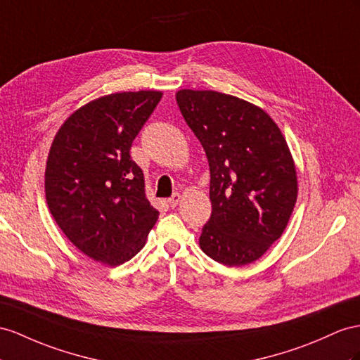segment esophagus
I'll return each instance as SVG.
<instances>
[{
  "label": "esophagus",
  "mask_w": 360,
  "mask_h": 360,
  "mask_svg": "<svg viewBox=\"0 0 360 360\" xmlns=\"http://www.w3.org/2000/svg\"><path fill=\"white\" fill-rule=\"evenodd\" d=\"M179 200H181V195H179V193H174V195H173L172 198L167 199V204H169L172 208H174V207H176V205L179 204Z\"/></svg>",
  "instance_id": "esophagus-1"
}]
</instances>
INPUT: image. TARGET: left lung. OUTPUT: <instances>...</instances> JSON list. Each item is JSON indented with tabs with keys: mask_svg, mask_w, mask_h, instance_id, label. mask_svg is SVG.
<instances>
[{
	"mask_svg": "<svg viewBox=\"0 0 360 360\" xmlns=\"http://www.w3.org/2000/svg\"><path fill=\"white\" fill-rule=\"evenodd\" d=\"M176 101L210 164L213 211L200 250L226 266L259 260L284 233L298 196L284 135L266 110L236 96L181 89Z\"/></svg>",
	"mask_w": 360,
	"mask_h": 360,
	"instance_id": "left-lung-1",
	"label": "left lung"
}]
</instances>
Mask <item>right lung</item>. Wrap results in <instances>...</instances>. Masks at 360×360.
Listing matches in <instances>:
<instances>
[{
	"mask_svg": "<svg viewBox=\"0 0 360 360\" xmlns=\"http://www.w3.org/2000/svg\"><path fill=\"white\" fill-rule=\"evenodd\" d=\"M161 97V91H123L94 98L54 135L45 165L47 205L68 240L92 260H131L158 220L129 150Z\"/></svg>",
	"mask_w": 360,
	"mask_h": 360,
	"instance_id": "add662e5",
	"label": "right lung"
}]
</instances>
